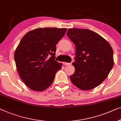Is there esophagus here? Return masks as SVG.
<instances>
[{
	"label": "esophagus",
	"instance_id": "1",
	"mask_svg": "<svg viewBox=\"0 0 121 121\" xmlns=\"http://www.w3.org/2000/svg\"><path fill=\"white\" fill-rule=\"evenodd\" d=\"M63 64H64V65L65 66H66V65H72V64L71 63H67V62H63Z\"/></svg>",
	"mask_w": 121,
	"mask_h": 121
}]
</instances>
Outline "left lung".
Listing matches in <instances>:
<instances>
[{
	"label": "left lung",
	"instance_id": "left-lung-1",
	"mask_svg": "<svg viewBox=\"0 0 121 121\" xmlns=\"http://www.w3.org/2000/svg\"><path fill=\"white\" fill-rule=\"evenodd\" d=\"M67 35L76 45L72 83L82 91L92 89L108 77L114 65L113 52L103 37L88 29L69 28Z\"/></svg>",
	"mask_w": 121,
	"mask_h": 121
}]
</instances>
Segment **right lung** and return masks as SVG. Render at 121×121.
<instances>
[{"mask_svg": "<svg viewBox=\"0 0 121 121\" xmlns=\"http://www.w3.org/2000/svg\"><path fill=\"white\" fill-rule=\"evenodd\" d=\"M66 30V28H38L21 39L14 58L18 74L30 89L43 91L53 82L62 65L55 60L56 45Z\"/></svg>", "mask_w": 121, "mask_h": 121, "instance_id": "1", "label": "right lung"}]
</instances>
